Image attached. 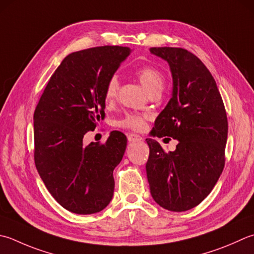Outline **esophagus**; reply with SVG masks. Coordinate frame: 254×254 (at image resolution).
<instances>
[{
    "mask_svg": "<svg viewBox=\"0 0 254 254\" xmlns=\"http://www.w3.org/2000/svg\"><path fill=\"white\" fill-rule=\"evenodd\" d=\"M127 140H128V142L134 143V142H140L143 140V138L140 135H137V134H128Z\"/></svg>",
    "mask_w": 254,
    "mask_h": 254,
    "instance_id": "34e87169",
    "label": "esophagus"
}]
</instances>
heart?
Instances as JSON below:
<instances>
[{"label":"heart","instance_id":"1","mask_svg":"<svg viewBox=\"0 0 254 254\" xmlns=\"http://www.w3.org/2000/svg\"><path fill=\"white\" fill-rule=\"evenodd\" d=\"M136 76L140 80L143 88L148 92V94L154 91H162L164 88V76L157 68L152 66H146L136 71ZM119 88V82L117 77H112L109 80L106 88V101L112 102L117 97ZM145 119L144 116L137 114H127V116L119 122V126L124 128H130L133 131H141L145 127Z\"/></svg>","mask_w":254,"mask_h":254}]
</instances>
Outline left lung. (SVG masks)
I'll return each mask as SVG.
<instances>
[{
    "label": "left lung",
    "mask_w": 254,
    "mask_h": 254,
    "mask_svg": "<svg viewBox=\"0 0 254 254\" xmlns=\"http://www.w3.org/2000/svg\"><path fill=\"white\" fill-rule=\"evenodd\" d=\"M172 73V98L158 114L154 135L177 140L175 151L146 138V175L153 199L164 209L186 211L205 199L225 166L227 114L212 74L186 49L153 47Z\"/></svg>",
    "instance_id": "1"
}]
</instances>
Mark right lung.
Wrapping results in <instances>:
<instances>
[{
	"mask_svg": "<svg viewBox=\"0 0 254 254\" xmlns=\"http://www.w3.org/2000/svg\"><path fill=\"white\" fill-rule=\"evenodd\" d=\"M132 49L102 46L69 54L48 81L34 112L35 164L52 196L78 215L103 210L114 191L113 171L127 140L113 131L104 144H83L106 109L109 80Z\"/></svg>",
	"mask_w": 254,
	"mask_h": 254,
	"instance_id": "add662e5",
	"label": "right lung"
}]
</instances>
